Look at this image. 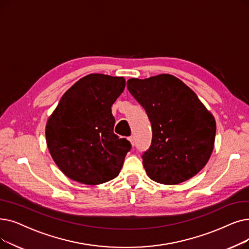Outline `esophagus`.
Wrapping results in <instances>:
<instances>
[{
	"mask_svg": "<svg viewBox=\"0 0 249 249\" xmlns=\"http://www.w3.org/2000/svg\"><path fill=\"white\" fill-rule=\"evenodd\" d=\"M128 140H129V142H130V143H131V145H132V146H134V145H135V142H134V137H133V136L128 137Z\"/></svg>",
	"mask_w": 249,
	"mask_h": 249,
	"instance_id": "obj_1",
	"label": "esophagus"
}]
</instances>
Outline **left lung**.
<instances>
[{
	"instance_id": "8db88e82",
	"label": "left lung",
	"mask_w": 249,
	"mask_h": 249,
	"mask_svg": "<svg viewBox=\"0 0 249 249\" xmlns=\"http://www.w3.org/2000/svg\"><path fill=\"white\" fill-rule=\"evenodd\" d=\"M127 89L153 128L151 144L142 155L147 176L166 185L196 176L213 149L217 126L213 114L196 92L170 74L131 78Z\"/></svg>"
}]
</instances>
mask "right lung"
Masks as SVG:
<instances>
[{"mask_svg": "<svg viewBox=\"0 0 249 249\" xmlns=\"http://www.w3.org/2000/svg\"><path fill=\"white\" fill-rule=\"evenodd\" d=\"M125 82L123 77L86 75L63 94L48 119L49 151L68 178L98 185L120 173L131 144L114 133L111 107Z\"/></svg>", "mask_w": 249, "mask_h": 249, "instance_id": "1", "label": "right lung"}]
</instances>
